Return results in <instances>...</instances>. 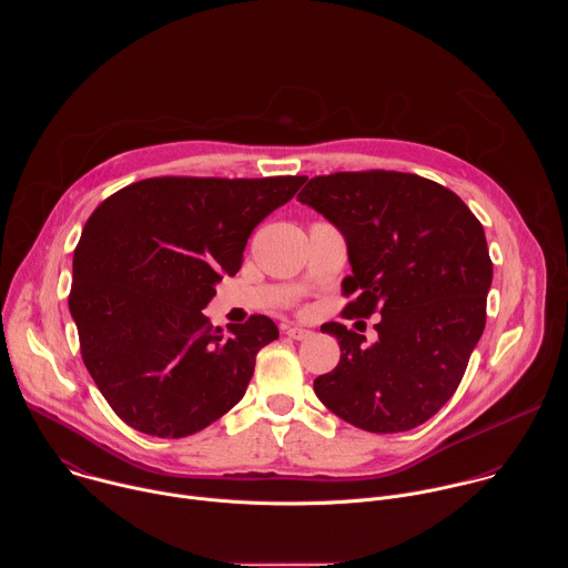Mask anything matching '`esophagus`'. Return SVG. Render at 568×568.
Segmentation results:
<instances>
[{
    "mask_svg": "<svg viewBox=\"0 0 568 568\" xmlns=\"http://www.w3.org/2000/svg\"><path fill=\"white\" fill-rule=\"evenodd\" d=\"M285 335H287L290 339L303 342V339H307L312 333H310V331H305V328H296V326H292V328H285Z\"/></svg>",
    "mask_w": 568,
    "mask_h": 568,
    "instance_id": "34e87169",
    "label": "esophagus"
}]
</instances>
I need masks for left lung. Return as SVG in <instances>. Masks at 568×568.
I'll use <instances>...</instances> for the list:
<instances>
[{
  "instance_id": "1",
  "label": "left lung",
  "mask_w": 568,
  "mask_h": 568,
  "mask_svg": "<svg viewBox=\"0 0 568 568\" xmlns=\"http://www.w3.org/2000/svg\"><path fill=\"white\" fill-rule=\"evenodd\" d=\"M298 202L346 237L355 296L346 318L375 323L377 342L323 323L339 364L314 379L316 397L342 420L373 434L409 432L458 388L485 328L493 261L483 224L449 189L412 173L362 171L312 178Z\"/></svg>"
}]
</instances>
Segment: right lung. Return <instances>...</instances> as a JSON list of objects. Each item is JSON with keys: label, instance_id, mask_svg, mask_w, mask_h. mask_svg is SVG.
Masks as SVG:
<instances>
[{"label": "right lung", "instance_id": "1", "mask_svg": "<svg viewBox=\"0 0 568 568\" xmlns=\"http://www.w3.org/2000/svg\"><path fill=\"white\" fill-rule=\"evenodd\" d=\"M307 178H150L110 195L73 252L69 312L114 414L156 438L202 432L242 399L278 339L254 314L222 333L202 314L252 231Z\"/></svg>", "mask_w": 568, "mask_h": 568}]
</instances>
